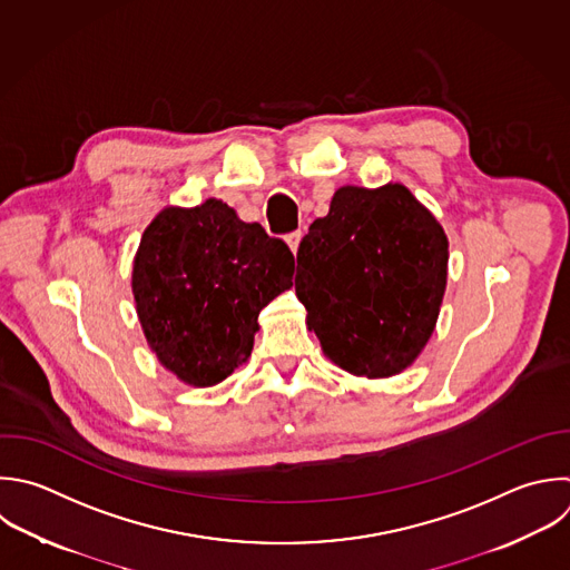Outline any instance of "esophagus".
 <instances>
[{
  "label": "esophagus",
  "instance_id": "1",
  "mask_svg": "<svg viewBox=\"0 0 570 570\" xmlns=\"http://www.w3.org/2000/svg\"><path fill=\"white\" fill-rule=\"evenodd\" d=\"M287 245H289V249L296 254L298 252V245H301V240H303V232L298 229V232H292V234H287Z\"/></svg>",
  "mask_w": 570,
  "mask_h": 570
}]
</instances>
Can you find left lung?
<instances>
[{
	"instance_id": "obj_1",
	"label": "left lung",
	"mask_w": 570,
	"mask_h": 570,
	"mask_svg": "<svg viewBox=\"0 0 570 570\" xmlns=\"http://www.w3.org/2000/svg\"><path fill=\"white\" fill-rule=\"evenodd\" d=\"M296 263V296L334 365L390 379L419 358L445 294L448 236L405 185L336 189Z\"/></svg>"
}]
</instances>
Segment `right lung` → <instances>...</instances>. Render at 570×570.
Listing matches in <instances>:
<instances>
[{
	"instance_id": "add662e5",
	"label": "right lung",
	"mask_w": 570,
	"mask_h": 570,
	"mask_svg": "<svg viewBox=\"0 0 570 570\" xmlns=\"http://www.w3.org/2000/svg\"><path fill=\"white\" fill-rule=\"evenodd\" d=\"M294 256L223 200L165 207L131 272L136 312L160 365L194 387L225 381L252 354L258 314L292 287Z\"/></svg>"
}]
</instances>
